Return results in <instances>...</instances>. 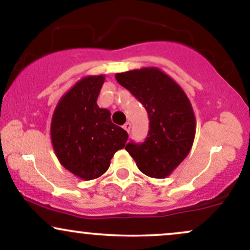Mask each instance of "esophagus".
Returning a JSON list of instances; mask_svg holds the SVG:
<instances>
[{"label":"esophagus","instance_id":"obj_1","mask_svg":"<svg viewBox=\"0 0 250 250\" xmlns=\"http://www.w3.org/2000/svg\"><path fill=\"white\" fill-rule=\"evenodd\" d=\"M130 128H131V125L129 122L125 123V125H123V129H125V130L127 131V133H129V131H130Z\"/></svg>","mask_w":250,"mask_h":250}]
</instances>
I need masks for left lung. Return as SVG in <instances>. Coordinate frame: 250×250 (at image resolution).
<instances>
[{
    "label": "left lung",
    "instance_id": "8db88e82",
    "mask_svg": "<svg viewBox=\"0 0 250 250\" xmlns=\"http://www.w3.org/2000/svg\"><path fill=\"white\" fill-rule=\"evenodd\" d=\"M116 81L145 105L149 134L142 145L128 143L137 168L154 179H165L180 166L193 147L196 119L179 83L156 67L117 73Z\"/></svg>",
    "mask_w": 250,
    "mask_h": 250
}]
</instances>
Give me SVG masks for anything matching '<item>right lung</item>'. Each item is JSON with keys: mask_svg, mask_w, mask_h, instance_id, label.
Returning a JSON list of instances; mask_svg holds the SVG:
<instances>
[{"mask_svg": "<svg viewBox=\"0 0 250 250\" xmlns=\"http://www.w3.org/2000/svg\"><path fill=\"white\" fill-rule=\"evenodd\" d=\"M104 80V75L82 77L60 99L51 117L50 140L57 160L84 181L104 174L128 140L127 131L111 122L110 111L96 103Z\"/></svg>", "mask_w": 250, "mask_h": 250, "instance_id": "1", "label": "right lung"}]
</instances>
